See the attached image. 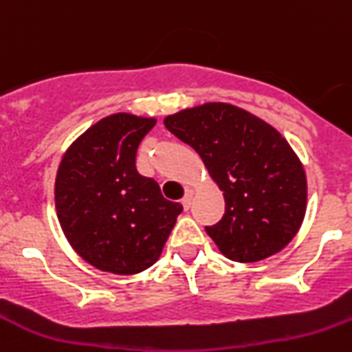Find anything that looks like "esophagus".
Wrapping results in <instances>:
<instances>
[{
    "mask_svg": "<svg viewBox=\"0 0 352 352\" xmlns=\"http://www.w3.org/2000/svg\"><path fill=\"white\" fill-rule=\"evenodd\" d=\"M191 203H192V189H187L186 195H184L182 198V206L186 210H189L191 208Z\"/></svg>",
    "mask_w": 352,
    "mask_h": 352,
    "instance_id": "esophagus-1",
    "label": "esophagus"
}]
</instances>
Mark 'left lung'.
<instances>
[{
	"label": "left lung",
	"instance_id": "8db88e82",
	"mask_svg": "<svg viewBox=\"0 0 352 352\" xmlns=\"http://www.w3.org/2000/svg\"><path fill=\"white\" fill-rule=\"evenodd\" d=\"M201 156L224 191L226 212L206 232L236 262H257L297 234L305 213V173L278 130L231 104L212 102L165 120Z\"/></svg>",
	"mask_w": 352,
	"mask_h": 352
}]
</instances>
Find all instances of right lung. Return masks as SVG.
I'll list each match as a JSON object with an SVG mask.
<instances>
[{
    "label": "right lung",
    "instance_id": "right-lung-1",
    "mask_svg": "<svg viewBox=\"0 0 352 352\" xmlns=\"http://www.w3.org/2000/svg\"><path fill=\"white\" fill-rule=\"evenodd\" d=\"M151 118L113 114L69 147L55 180V206L71 246L88 264L114 274L151 267L168 239L180 203L163 198L151 177L137 172L139 144Z\"/></svg>",
    "mask_w": 352,
    "mask_h": 352
}]
</instances>
